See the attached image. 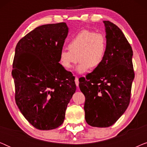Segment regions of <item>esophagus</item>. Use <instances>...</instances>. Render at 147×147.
<instances>
[{
  "label": "esophagus",
  "mask_w": 147,
  "mask_h": 147,
  "mask_svg": "<svg viewBox=\"0 0 147 147\" xmlns=\"http://www.w3.org/2000/svg\"><path fill=\"white\" fill-rule=\"evenodd\" d=\"M75 82H76V86H77V87H78V86H79V80H78V77L75 78Z\"/></svg>",
  "instance_id": "obj_1"
}]
</instances>
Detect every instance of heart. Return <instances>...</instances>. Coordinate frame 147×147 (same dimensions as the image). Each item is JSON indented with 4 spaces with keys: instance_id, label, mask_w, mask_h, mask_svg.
Segmentation results:
<instances>
[{
    "instance_id": "heart-1",
    "label": "heart",
    "mask_w": 147,
    "mask_h": 147,
    "mask_svg": "<svg viewBox=\"0 0 147 147\" xmlns=\"http://www.w3.org/2000/svg\"><path fill=\"white\" fill-rule=\"evenodd\" d=\"M106 36L89 30H82L71 39L68 49L59 53V63L65 69H71L79 59L77 71L84 74L90 69H95L104 61L107 51Z\"/></svg>"
}]
</instances>
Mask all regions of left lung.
I'll return each mask as SVG.
<instances>
[{"label": "left lung", "instance_id": "1", "mask_svg": "<svg viewBox=\"0 0 147 147\" xmlns=\"http://www.w3.org/2000/svg\"><path fill=\"white\" fill-rule=\"evenodd\" d=\"M107 51L104 61L79 86L86 98V121L94 127H109L124 113L130 103L134 78L133 52L122 31L116 25L104 21Z\"/></svg>", "mask_w": 147, "mask_h": 147}]
</instances>
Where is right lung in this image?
Wrapping results in <instances>:
<instances>
[{
	"instance_id": "right-lung-1",
	"label": "right lung",
	"mask_w": 147,
	"mask_h": 147,
	"mask_svg": "<svg viewBox=\"0 0 147 147\" xmlns=\"http://www.w3.org/2000/svg\"><path fill=\"white\" fill-rule=\"evenodd\" d=\"M68 32L65 23L43 25L27 34L16 46L12 71L16 104L37 129L61 126L76 92L75 78L59 63Z\"/></svg>"
}]
</instances>
